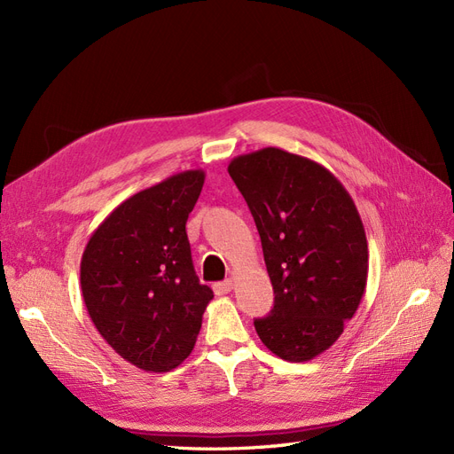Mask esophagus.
I'll return each instance as SVG.
<instances>
[{"label": "esophagus", "instance_id": "34e87169", "mask_svg": "<svg viewBox=\"0 0 454 454\" xmlns=\"http://www.w3.org/2000/svg\"><path fill=\"white\" fill-rule=\"evenodd\" d=\"M232 290V280H223L214 284V294L215 295H227Z\"/></svg>", "mask_w": 454, "mask_h": 454}]
</instances>
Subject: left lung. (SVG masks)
Instances as JSON below:
<instances>
[{"label":"left lung","mask_w":454,"mask_h":454,"mask_svg":"<svg viewBox=\"0 0 454 454\" xmlns=\"http://www.w3.org/2000/svg\"><path fill=\"white\" fill-rule=\"evenodd\" d=\"M227 170L254 215L274 290L255 332L278 358L309 362L340 337L365 292L358 208L325 167L280 147L239 155Z\"/></svg>","instance_id":"8db88e82"}]
</instances>
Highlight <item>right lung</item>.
Instances as JSON below:
<instances>
[{"mask_svg": "<svg viewBox=\"0 0 454 454\" xmlns=\"http://www.w3.org/2000/svg\"><path fill=\"white\" fill-rule=\"evenodd\" d=\"M204 170L174 174L132 195L96 229L81 257L92 324L121 358L153 373L193 350L214 299L195 274L185 223Z\"/></svg>", "mask_w": 454, "mask_h": 454, "instance_id": "obj_1", "label": "right lung"}]
</instances>
